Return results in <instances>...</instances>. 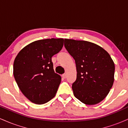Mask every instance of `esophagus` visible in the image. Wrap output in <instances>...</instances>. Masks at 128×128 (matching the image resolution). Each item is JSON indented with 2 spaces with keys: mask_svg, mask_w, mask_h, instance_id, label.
Listing matches in <instances>:
<instances>
[{
  "mask_svg": "<svg viewBox=\"0 0 128 128\" xmlns=\"http://www.w3.org/2000/svg\"><path fill=\"white\" fill-rule=\"evenodd\" d=\"M62 77L63 78H64V79H66V78H67V74H62Z\"/></svg>",
  "mask_w": 128,
  "mask_h": 128,
  "instance_id": "34e87169",
  "label": "esophagus"
}]
</instances>
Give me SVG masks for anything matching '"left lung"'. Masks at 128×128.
<instances>
[{
	"instance_id": "obj_1",
	"label": "left lung",
	"mask_w": 128,
	"mask_h": 128,
	"mask_svg": "<svg viewBox=\"0 0 128 128\" xmlns=\"http://www.w3.org/2000/svg\"><path fill=\"white\" fill-rule=\"evenodd\" d=\"M66 49L76 63L74 96L86 105H95L106 98L114 80L115 65L102 47L86 41L64 39Z\"/></svg>"
}]
</instances>
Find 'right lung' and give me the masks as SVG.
I'll return each mask as SVG.
<instances>
[{"mask_svg": "<svg viewBox=\"0 0 128 128\" xmlns=\"http://www.w3.org/2000/svg\"><path fill=\"white\" fill-rule=\"evenodd\" d=\"M64 44L63 38L40 40L23 48L14 60L13 74L22 93L42 105L55 97L61 77L55 73L52 57Z\"/></svg>", "mask_w": 128, "mask_h": 128, "instance_id": "add662e5", "label": "right lung"}]
</instances>
